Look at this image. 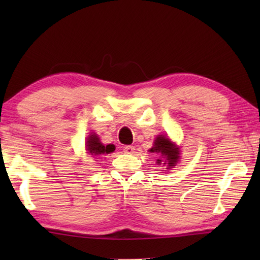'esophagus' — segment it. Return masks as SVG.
<instances>
[{"instance_id":"obj_1","label":"esophagus","mask_w":260,"mask_h":260,"mask_svg":"<svg viewBox=\"0 0 260 260\" xmlns=\"http://www.w3.org/2000/svg\"><path fill=\"white\" fill-rule=\"evenodd\" d=\"M124 152L126 154H134L135 153V147L131 146V145H127V146L124 147Z\"/></svg>"}]
</instances>
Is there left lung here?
Returning <instances> with one entry per match:
<instances>
[{
	"label": "left lung",
	"mask_w": 260,
	"mask_h": 260,
	"mask_svg": "<svg viewBox=\"0 0 260 260\" xmlns=\"http://www.w3.org/2000/svg\"><path fill=\"white\" fill-rule=\"evenodd\" d=\"M150 152L158 155L156 159L158 165L167 164V169L169 170L174 168L180 159V148L165 135H158L156 137Z\"/></svg>",
	"instance_id": "left-lung-1"
}]
</instances>
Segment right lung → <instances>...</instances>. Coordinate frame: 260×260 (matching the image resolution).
<instances>
[{"mask_svg":"<svg viewBox=\"0 0 260 260\" xmlns=\"http://www.w3.org/2000/svg\"><path fill=\"white\" fill-rule=\"evenodd\" d=\"M86 150L90 155L97 156L102 155V154H109L115 151V146L113 144L104 145L103 143L99 140L97 134H90L88 136L87 142H86Z\"/></svg>","mask_w":260,"mask_h":260,"instance_id":"obj_1","label":"right lung"}]
</instances>
